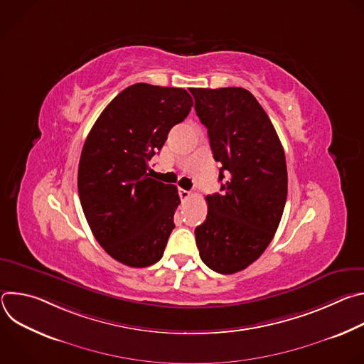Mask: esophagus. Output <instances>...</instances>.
Here are the masks:
<instances>
[{"instance_id": "esophagus-1", "label": "esophagus", "mask_w": 364, "mask_h": 364, "mask_svg": "<svg viewBox=\"0 0 364 364\" xmlns=\"http://www.w3.org/2000/svg\"><path fill=\"white\" fill-rule=\"evenodd\" d=\"M178 194L181 197V200H187L191 197V193L188 190H184V188H178Z\"/></svg>"}]
</instances>
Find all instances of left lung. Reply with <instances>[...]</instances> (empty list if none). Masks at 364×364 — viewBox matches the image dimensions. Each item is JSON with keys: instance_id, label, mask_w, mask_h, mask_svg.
Masks as SVG:
<instances>
[{"instance_id": "1", "label": "left lung", "mask_w": 364, "mask_h": 364, "mask_svg": "<svg viewBox=\"0 0 364 364\" xmlns=\"http://www.w3.org/2000/svg\"><path fill=\"white\" fill-rule=\"evenodd\" d=\"M220 163L222 194L205 197V220L196 228L201 261L230 275L247 268L271 243L287 201L282 144L256 97L243 87L190 89Z\"/></svg>"}]
</instances>
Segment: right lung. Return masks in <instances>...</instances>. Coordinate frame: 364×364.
Returning a JSON list of instances; mask_svg holds the SVG:
<instances>
[{
	"label": "right lung",
	"instance_id": "1",
	"mask_svg": "<svg viewBox=\"0 0 364 364\" xmlns=\"http://www.w3.org/2000/svg\"><path fill=\"white\" fill-rule=\"evenodd\" d=\"M191 107L181 87L135 83L111 100L85 141L82 209L95 239L124 265L145 268L163 257L180 197L176 186L148 177V163Z\"/></svg>",
	"mask_w": 364,
	"mask_h": 364
}]
</instances>
